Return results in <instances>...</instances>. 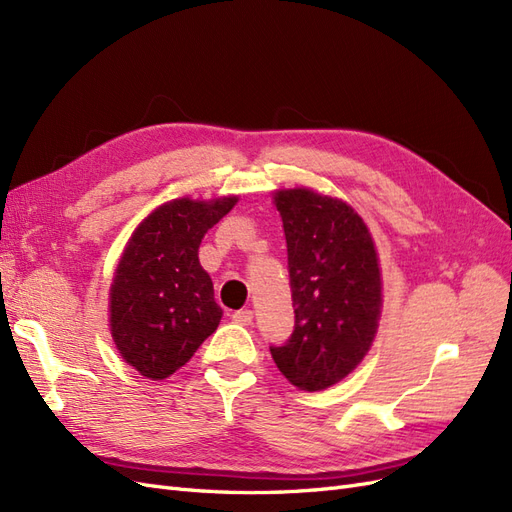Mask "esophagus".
<instances>
[{
  "instance_id": "esophagus-1",
  "label": "esophagus",
  "mask_w": 512,
  "mask_h": 512,
  "mask_svg": "<svg viewBox=\"0 0 512 512\" xmlns=\"http://www.w3.org/2000/svg\"><path fill=\"white\" fill-rule=\"evenodd\" d=\"M232 320L241 324V327H247V324H252V320H254V312L252 309H239V312L232 314Z\"/></svg>"
}]
</instances>
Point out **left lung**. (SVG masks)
I'll return each instance as SVG.
<instances>
[{
    "label": "left lung",
    "mask_w": 512,
    "mask_h": 512,
    "mask_svg": "<svg viewBox=\"0 0 512 512\" xmlns=\"http://www.w3.org/2000/svg\"><path fill=\"white\" fill-rule=\"evenodd\" d=\"M273 205L286 235L294 331L271 356L299 391H324L352 374L376 339L378 250L365 220L342 198L301 185L275 190Z\"/></svg>",
    "instance_id": "8db88e82"
}]
</instances>
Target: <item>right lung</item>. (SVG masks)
Wrapping results in <instances>:
<instances>
[{
	"label": "right lung",
	"instance_id": "1",
	"mask_svg": "<svg viewBox=\"0 0 512 512\" xmlns=\"http://www.w3.org/2000/svg\"><path fill=\"white\" fill-rule=\"evenodd\" d=\"M237 203L235 194L173 198L153 209L123 247L108 288V329L121 359L141 376L175 374L218 329L224 312L198 247Z\"/></svg>",
	"mask_w": 512,
	"mask_h": 512
}]
</instances>
